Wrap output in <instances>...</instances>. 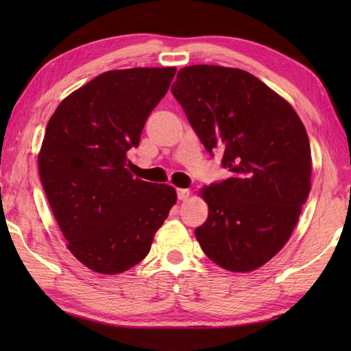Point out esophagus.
Listing matches in <instances>:
<instances>
[{
    "mask_svg": "<svg viewBox=\"0 0 351 351\" xmlns=\"http://www.w3.org/2000/svg\"><path fill=\"white\" fill-rule=\"evenodd\" d=\"M176 193H178V199L180 200H187L190 197V190L187 189H178Z\"/></svg>",
    "mask_w": 351,
    "mask_h": 351,
    "instance_id": "1",
    "label": "esophagus"
}]
</instances>
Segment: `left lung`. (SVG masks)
Wrapping results in <instances>:
<instances>
[{
    "label": "left lung",
    "instance_id": "obj_1",
    "mask_svg": "<svg viewBox=\"0 0 351 351\" xmlns=\"http://www.w3.org/2000/svg\"><path fill=\"white\" fill-rule=\"evenodd\" d=\"M171 93L205 149L230 178L202 190L210 208L195 235L230 271H252L293 234L311 191V147L294 108L252 73L197 64L178 72Z\"/></svg>",
    "mask_w": 351,
    "mask_h": 351
}]
</instances>
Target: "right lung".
<instances>
[{"label": "right lung", "instance_id": "right-lung-1", "mask_svg": "<svg viewBox=\"0 0 351 351\" xmlns=\"http://www.w3.org/2000/svg\"><path fill=\"white\" fill-rule=\"evenodd\" d=\"M176 68L108 71L60 102L39 154V173L68 249L102 274L138 264L176 202L166 184L134 178L126 152L140 143L147 116Z\"/></svg>", "mask_w": 351, "mask_h": 351}]
</instances>
